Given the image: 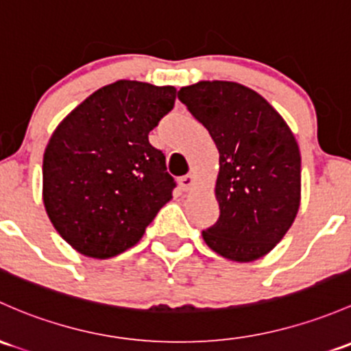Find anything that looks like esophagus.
Returning a JSON list of instances; mask_svg holds the SVG:
<instances>
[{
  "instance_id": "34e87169",
  "label": "esophagus",
  "mask_w": 351,
  "mask_h": 351,
  "mask_svg": "<svg viewBox=\"0 0 351 351\" xmlns=\"http://www.w3.org/2000/svg\"><path fill=\"white\" fill-rule=\"evenodd\" d=\"M193 183H195V176L191 175V173H188V175L180 178V188H182L183 191H190L191 186H193Z\"/></svg>"
}]
</instances>
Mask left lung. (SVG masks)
I'll use <instances>...</instances> for the list:
<instances>
[{
	"mask_svg": "<svg viewBox=\"0 0 351 351\" xmlns=\"http://www.w3.org/2000/svg\"><path fill=\"white\" fill-rule=\"evenodd\" d=\"M178 99L220 153V217L202 232L225 259L252 263L271 252L300 210L301 154L286 121L263 95L227 80L182 87Z\"/></svg>",
	"mask_w": 351,
	"mask_h": 351,
	"instance_id": "1",
	"label": "left lung"
}]
</instances>
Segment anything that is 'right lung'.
I'll list each match as a JSON object with an SVG mask.
<instances>
[{
  "mask_svg": "<svg viewBox=\"0 0 351 351\" xmlns=\"http://www.w3.org/2000/svg\"><path fill=\"white\" fill-rule=\"evenodd\" d=\"M176 88L117 80L58 124L43 154V204L77 252L109 259L136 245L176 186L153 131Z\"/></svg>",
  "mask_w": 351,
  "mask_h": 351,
  "instance_id": "add662e5",
  "label": "right lung"
}]
</instances>
